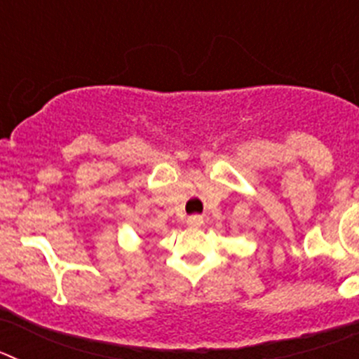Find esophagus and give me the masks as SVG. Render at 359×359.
Masks as SVG:
<instances>
[{"mask_svg": "<svg viewBox=\"0 0 359 359\" xmlns=\"http://www.w3.org/2000/svg\"><path fill=\"white\" fill-rule=\"evenodd\" d=\"M187 224H189V226H201L203 217L201 215H189V217H187Z\"/></svg>", "mask_w": 359, "mask_h": 359, "instance_id": "obj_1", "label": "esophagus"}]
</instances>
